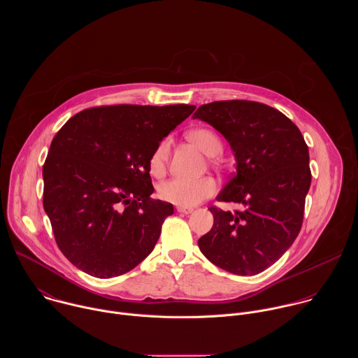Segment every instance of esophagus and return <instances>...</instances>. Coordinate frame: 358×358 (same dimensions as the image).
Returning <instances> with one entry per match:
<instances>
[{
  "mask_svg": "<svg viewBox=\"0 0 358 358\" xmlns=\"http://www.w3.org/2000/svg\"><path fill=\"white\" fill-rule=\"evenodd\" d=\"M176 210L180 214H191L192 213V208H187V207H177Z\"/></svg>",
  "mask_w": 358,
  "mask_h": 358,
  "instance_id": "obj_1",
  "label": "esophagus"
}]
</instances>
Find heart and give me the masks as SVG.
Here are the masks:
<instances>
[{"label": "heart", "instance_id": "1", "mask_svg": "<svg viewBox=\"0 0 358 358\" xmlns=\"http://www.w3.org/2000/svg\"><path fill=\"white\" fill-rule=\"evenodd\" d=\"M188 138L196 144L207 156L215 157L222 152V140L211 129H194L188 133ZM171 140L169 137L163 138L155 150L151 151L148 159L150 174L155 177H162L166 173L169 157H170ZM217 191V184L210 177L201 178H184L173 177L162 182L157 188V194L162 199L174 203L178 207L191 208L201 201L214 195Z\"/></svg>", "mask_w": 358, "mask_h": 358}]
</instances>
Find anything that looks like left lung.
Here are the masks:
<instances>
[{
  "label": "left lung",
  "mask_w": 358,
  "mask_h": 358,
  "mask_svg": "<svg viewBox=\"0 0 358 358\" xmlns=\"http://www.w3.org/2000/svg\"><path fill=\"white\" fill-rule=\"evenodd\" d=\"M192 117L217 129L235 152L236 173L217 201L243 206L234 213L210 207L214 225L198 246L231 273H261L300 232L312 182L308 144L289 117L259 101H211Z\"/></svg>",
  "instance_id": "1"
}]
</instances>
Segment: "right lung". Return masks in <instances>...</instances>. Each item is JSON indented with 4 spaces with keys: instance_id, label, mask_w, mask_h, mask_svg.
<instances>
[{
    "instance_id": "obj_1",
    "label": "right lung",
    "mask_w": 358,
    "mask_h": 358,
    "mask_svg": "<svg viewBox=\"0 0 358 358\" xmlns=\"http://www.w3.org/2000/svg\"><path fill=\"white\" fill-rule=\"evenodd\" d=\"M195 106H97L71 117L43 164V210L58 248L90 276L136 268L155 249L171 203L152 199L151 151Z\"/></svg>"
}]
</instances>
